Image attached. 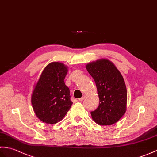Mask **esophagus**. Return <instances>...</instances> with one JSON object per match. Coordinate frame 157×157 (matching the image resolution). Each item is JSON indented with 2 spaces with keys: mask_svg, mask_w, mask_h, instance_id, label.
Returning <instances> with one entry per match:
<instances>
[{
  "mask_svg": "<svg viewBox=\"0 0 157 157\" xmlns=\"http://www.w3.org/2000/svg\"><path fill=\"white\" fill-rule=\"evenodd\" d=\"M86 98V95H83L81 98H79V101H82L83 100L85 99Z\"/></svg>",
  "mask_w": 157,
  "mask_h": 157,
  "instance_id": "1",
  "label": "esophagus"
}]
</instances>
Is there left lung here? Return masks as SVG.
<instances>
[{"label": "left lung", "instance_id": "left-lung-1", "mask_svg": "<svg viewBox=\"0 0 157 157\" xmlns=\"http://www.w3.org/2000/svg\"><path fill=\"white\" fill-rule=\"evenodd\" d=\"M86 67L95 81L100 98L98 108L91 112L92 118L99 125L114 124L126 110L127 90L122 75L108 59L92 62Z\"/></svg>", "mask_w": 157, "mask_h": 157}]
</instances>
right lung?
Returning <instances> with one entry per match:
<instances>
[{
    "label": "right lung",
    "mask_w": 157,
    "mask_h": 157,
    "mask_svg": "<svg viewBox=\"0 0 157 157\" xmlns=\"http://www.w3.org/2000/svg\"><path fill=\"white\" fill-rule=\"evenodd\" d=\"M67 67L59 62L48 64L40 75L31 96V104L41 121L53 124L61 121L71 108L69 87L64 79Z\"/></svg>",
    "instance_id": "add662e5"
}]
</instances>
